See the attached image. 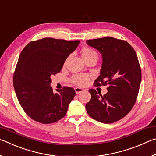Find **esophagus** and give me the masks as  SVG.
Wrapping results in <instances>:
<instances>
[{"label": "esophagus", "mask_w": 156, "mask_h": 156, "mask_svg": "<svg viewBox=\"0 0 156 156\" xmlns=\"http://www.w3.org/2000/svg\"><path fill=\"white\" fill-rule=\"evenodd\" d=\"M84 89H83V88L80 87H76L75 88V91L76 94H79L80 93H82V92L84 91Z\"/></svg>", "instance_id": "esophagus-1"}]
</instances>
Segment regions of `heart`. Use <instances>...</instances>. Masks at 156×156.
<instances>
[{"instance_id": "obj_1", "label": "heart", "mask_w": 156, "mask_h": 156, "mask_svg": "<svg viewBox=\"0 0 156 156\" xmlns=\"http://www.w3.org/2000/svg\"><path fill=\"white\" fill-rule=\"evenodd\" d=\"M82 56L84 60L90 58L91 57H98L96 51L93 49L89 48L87 47H84L82 49ZM91 76L87 73H77L72 76V80L73 84L78 86H86L90 80Z\"/></svg>"}]
</instances>
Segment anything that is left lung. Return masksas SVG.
Segmentation results:
<instances>
[{
    "instance_id": "1",
    "label": "left lung",
    "mask_w": 156,
    "mask_h": 156,
    "mask_svg": "<svg viewBox=\"0 0 156 156\" xmlns=\"http://www.w3.org/2000/svg\"><path fill=\"white\" fill-rule=\"evenodd\" d=\"M87 44L96 49L102 58L95 85L109 84L104 96L89 89L91 98L85 106L87 112L100 122L113 123L127 115L136 102L142 78L138 56L127 42L113 37L88 40Z\"/></svg>"
}]
</instances>
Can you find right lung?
<instances>
[{
	"label": "right lung",
	"mask_w": 156,
	"mask_h": 156,
	"mask_svg": "<svg viewBox=\"0 0 156 156\" xmlns=\"http://www.w3.org/2000/svg\"><path fill=\"white\" fill-rule=\"evenodd\" d=\"M80 41L44 38L31 41L21 51L14 73V90L25 112L42 124L56 122L67 113L76 96L72 87L53 91L51 76L59 73Z\"/></svg>",
	"instance_id": "1"
}]
</instances>
